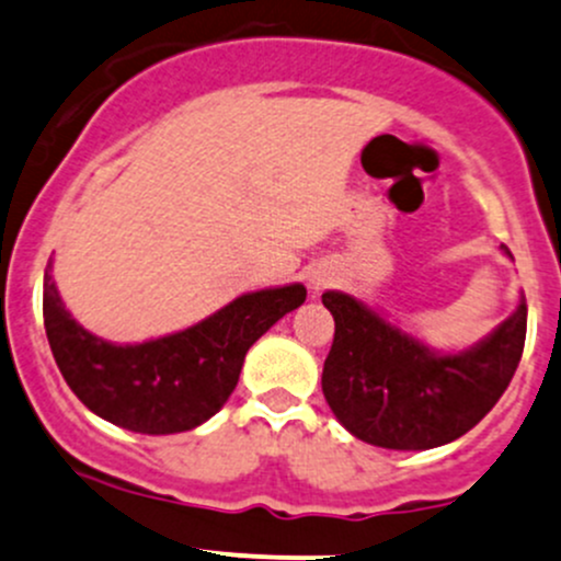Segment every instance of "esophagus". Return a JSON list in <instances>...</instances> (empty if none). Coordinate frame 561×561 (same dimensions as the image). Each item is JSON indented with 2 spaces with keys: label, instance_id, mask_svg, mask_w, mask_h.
<instances>
[{
  "label": "esophagus",
  "instance_id": "1",
  "mask_svg": "<svg viewBox=\"0 0 561 561\" xmlns=\"http://www.w3.org/2000/svg\"><path fill=\"white\" fill-rule=\"evenodd\" d=\"M330 282H333V276L325 274V271H314V274H311V279H309V287L314 293H320L322 287L330 285Z\"/></svg>",
  "mask_w": 561,
  "mask_h": 561
}]
</instances>
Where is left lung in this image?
Segmentation results:
<instances>
[{"instance_id": "1", "label": "left lung", "mask_w": 561, "mask_h": 561, "mask_svg": "<svg viewBox=\"0 0 561 561\" xmlns=\"http://www.w3.org/2000/svg\"><path fill=\"white\" fill-rule=\"evenodd\" d=\"M511 257V250L503 244ZM335 335L322 392L335 420L370 446L422 451L457 440L494 409L527 339V304L470 350L440 355L363 300L328 290Z\"/></svg>"}]
</instances>
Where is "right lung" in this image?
Wrapping results in <instances>:
<instances>
[{"mask_svg": "<svg viewBox=\"0 0 561 561\" xmlns=\"http://www.w3.org/2000/svg\"><path fill=\"white\" fill-rule=\"evenodd\" d=\"M304 300V285L271 287L231 300L180 333L110 344L64 309L47 263L43 317L58 370L93 414L131 433L169 435L215 416L236 389L247 350Z\"/></svg>", "mask_w": 561, "mask_h": 561, "instance_id": "obj_1", "label": "right lung"}]
</instances>
